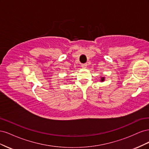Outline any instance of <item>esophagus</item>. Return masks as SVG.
Listing matches in <instances>:
<instances>
[{"instance_id": "34e87169", "label": "esophagus", "mask_w": 149, "mask_h": 149, "mask_svg": "<svg viewBox=\"0 0 149 149\" xmlns=\"http://www.w3.org/2000/svg\"><path fill=\"white\" fill-rule=\"evenodd\" d=\"M81 67L83 68H86L87 67V64L86 63H83V64H81Z\"/></svg>"}]
</instances>
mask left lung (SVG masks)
<instances>
[{"instance_id": "8db88e82", "label": "left lung", "mask_w": 149, "mask_h": 149, "mask_svg": "<svg viewBox=\"0 0 149 149\" xmlns=\"http://www.w3.org/2000/svg\"><path fill=\"white\" fill-rule=\"evenodd\" d=\"M104 79H105L104 77H101V81H104Z\"/></svg>"}]
</instances>
